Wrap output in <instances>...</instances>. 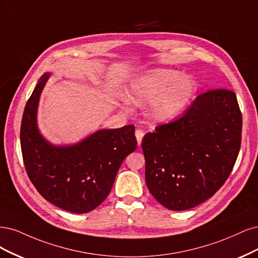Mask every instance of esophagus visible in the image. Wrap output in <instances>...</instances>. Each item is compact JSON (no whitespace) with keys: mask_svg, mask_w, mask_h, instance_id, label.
Listing matches in <instances>:
<instances>
[{"mask_svg":"<svg viewBox=\"0 0 258 258\" xmlns=\"http://www.w3.org/2000/svg\"><path fill=\"white\" fill-rule=\"evenodd\" d=\"M144 135H145V133H144L143 131H141V130H137V131L135 132V136H136V139H137L138 146L141 145V141H143Z\"/></svg>","mask_w":258,"mask_h":258,"instance_id":"obj_1","label":"esophagus"}]
</instances>
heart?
Returning a JSON list of instances; mask_svg holds the SVG:
<instances>
[{
  "mask_svg": "<svg viewBox=\"0 0 258 258\" xmlns=\"http://www.w3.org/2000/svg\"><path fill=\"white\" fill-rule=\"evenodd\" d=\"M195 82L176 70L157 69L146 73L131 84L127 97L135 104L150 103L149 115L162 122L177 115L195 92Z\"/></svg>",
  "mask_w": 258,
  "mask_h": 258,
  "instance_id": "heart-1",
  "label": "heart"
}]
</instances>
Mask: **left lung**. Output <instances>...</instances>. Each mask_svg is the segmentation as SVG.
Returning a JSON list of instances; mask_svg holds the SVG:
<instances>
[{"instance_id": "obj_1", "label": "left lung", "mask_w": 258, "mask_h": 258, "mask_svg": "<svg viewBox=\"0 0 258 258\" xmlns=\"http://www.w3.org/2000/svg\"><path fill=\"white\" fill-rule=\"evenodd\" d=\"M241 131L236 94L215 89L198 95L182 117L147 133L141 148L152 196L173 211L213 196L234 168Z\"/></svg>"}]
</instances>
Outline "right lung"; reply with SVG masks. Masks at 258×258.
Returning <instances> with one entry per match:
<instances>
[{
	"label": "right lung",
	"mask_w": 258,
	"mask_h": 258,
	"mask_svg": "<svg viewBox=\"0 0 258 258\" xmlns=\"http://www.w3.org/2000/svg\"><path fill=\"white\" fill-rule=\"evenodd\" d=\"M50 74L38 80L24 108L20 141L28 176L46 201L73 213L94 210L109 194L125 157L136 150L134 125L99 130L71 146H53L37 127L39 97Z\"/></svg>",
	"instance_id": "add662e5"
}]
</instances>
